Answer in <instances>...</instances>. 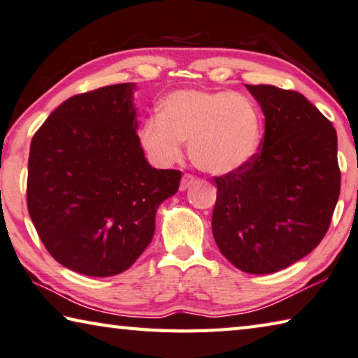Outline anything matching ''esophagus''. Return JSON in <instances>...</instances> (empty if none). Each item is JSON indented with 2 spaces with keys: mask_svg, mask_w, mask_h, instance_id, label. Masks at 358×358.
Wrapping results in <instances>:
<instances>
[{
  "mask_svg": "<svg viewBox=\"0 0 358 358\" xmlns=\"http://www.w3.org/2000/svg\"><path fill=\"white\" fill-rule=\"evenodd\" d=\"M195 182H196L195 176L184 174V176H182V180H180V190H187L190 185H193Z\"/></svg>",
  "mask_w": 358,
  "mask_h": 358,
  "instance_id": "esophagus-1",
  "label": "esophagus"
}]
</instances>
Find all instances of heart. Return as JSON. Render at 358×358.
<instances>
[{
	"label": "heart",
	"instance_id": "obj_1",
	"mask_svg": "<svg viewBox=\"0 0 358 358\" xmlns=\"http://www.w3.org/2000/svg\"><path fill=\"white\" fill-rule=\"evenodd\" d=\"M152 160L171 165L190 141L195 165L210 174L233 173L255 157L262 114L248 95L233 92L179 90L169 95L162 115L149 117L139 133Z\"/></svg>",
	"mask_w": 358,
	"mask_h": 358
}]
</instances>
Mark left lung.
Segmentation results:
<instances>
[{"label": "left lung", "instance_id": "left-lung-1", "mask_svg": "<svg viewBox=\"0 0 358 358\" xmlns=\"http://www.w3.org/2000/svg\"><path fill=\"white\" fill-rule=\"evenodd\" d=\"M265 114L255 157L214 178L213 234L222 255L250 274L290 266L317 248L341 190L331 122L301 93L248 85Z\"/></svg>", "mask_w": 358, "mask_h": 358}]
</instances>
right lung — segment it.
<instances>
[{"label":"right lung","instance_id":"obj_1","mask_svg":"<svg viewBox=\"0 0 358 358\" xmlns=\"http://www.w3.org/2000/svg\"><path fill=\"white\" fill-rule=\"evenodd\" d=\"M133 82L79 93L34 133L28 213L47 252L76 273H124L152 241L179 169H155L136 133Z\"/></svg>","mask_w":358,"mask_h":358}]
</instances>
